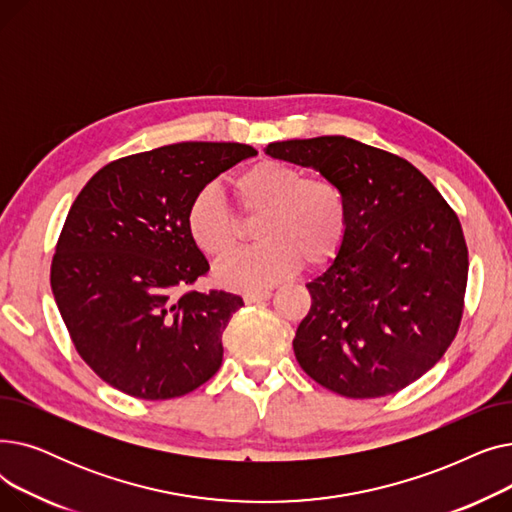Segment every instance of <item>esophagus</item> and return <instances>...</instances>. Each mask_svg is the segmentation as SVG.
<instances>
[{
  "label": "esophagus",
  "instance_id": "34e87169",
  "mask_svg": "<svg viewBox=\"0 0 512 512\" xmlns=\"http://www.w3.org/2000/svg\"><path fill=\"white\" fill-rule=\"evenodd\" d=\"M270 297H272L270 290H257V292H247L242 299H245L247 305H255V303H261V301H267Z\"/></svg>",
  "mask_w": 512,
  "mask_h": 512
}]
</instances>
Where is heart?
Here are the masks:
<instances>
[{"instance_id": "b5f03b06", "label": "heart", "mask_w": 512, "mask_h": 512, "mask_svg": "<svg viewBox=\"0 0 512 512\" xmlns=\"http://www.w3.org/2000/svg\"><path fill=\"white\" fill-rule=\"evenodd\" d=\"M240 213L257 218V247L228 257L215 270L222 286L257 292L301 270L338 257L348 234V203L326 176H307L301 166L263 159L232 180ZM184 226L193 245L211 259L226 257L240 240L242 222L218 186L207 184L186 205Z\"/></svg>"}]
</instances>
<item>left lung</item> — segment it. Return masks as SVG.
I'll return each instance as SVG.
<instances>
[{
    "label": "left lung",
    "mask_w": 512,
    "mask_h": 512,
    "mask_svg": "<svg viewBox=\"0 0 512 512\" xmlns=\"http://www.w3.org/2000/svg\"><path fill=\"white\" fill-rule=\"evenodd\" d=\"M265 153L334 180L348 234L307 284L292 340L303 371L346 398H380L432 369L461 326L469 253L438 188L413 164L346 137L270 143Z\"/></svg>",
    "instance_id": "1"
}]
</instances>
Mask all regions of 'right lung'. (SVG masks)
<instances>
[{
	"mask_svg": "<svg viewBox=\"0 0 512 512\" xmlns=\"http://www.w3.org/2000/svg\"><path fill=\"white\" fill-rule=\"evenodd\" d=\"M257 155L240 143H176L103 166L74 199L51 261V290L83 361L145 400L197 390L222 365L238 294L197 292L209 272L184 226L188 201Z\"/></svg>",
	"mask_w": 512,
	"mask_h": 512,
	"instance_id": "add662e5",
	"label": "right lung"
}]
</instances>
